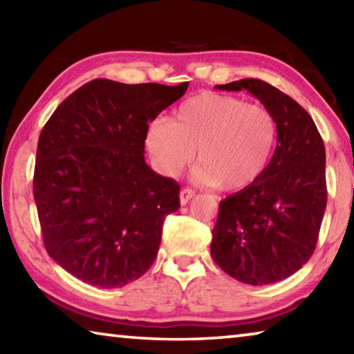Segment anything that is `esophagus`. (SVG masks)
Returning <instances> with one entry per match:
<instances>
[{
	"label": "esophagus",
	"mask_w": 354,
	"mask_h": 354,
	"mask_svg": "<svg viewBox=\"0 0 354 354\" xmlns=\"http://www.w3.org/2000/svg\"><path fill=\"white\" fill-rule=\"evenodd\" d=\"M195 192L192 189H183L181 194H179V200H181V205H187V203L194 198Z\"/></svg>",
	"instance_id": "obj_1"
}]
</instances>
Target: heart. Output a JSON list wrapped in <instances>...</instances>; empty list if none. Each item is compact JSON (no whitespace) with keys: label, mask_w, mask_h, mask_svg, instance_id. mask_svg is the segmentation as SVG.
I'll list each match as a JSON object with an SVG mask.
<instances>
[{"label":"heart","mask_w":354,"mask_h":354,"mask_svg":"<svg viewBox=\"0 0 354 354\" xmlns=\"http://www.w3.org/2000/svg\"><path fill=\"white\" fill-rule=\"evenodd\" d=\"M277 120L261 104L203 92L147 127L145 145L162 175L175 176L196 159L203 183L243 190L267 170L277 145Z\"/></svg>","instance_id":"b5f03b06"}]
</instances>
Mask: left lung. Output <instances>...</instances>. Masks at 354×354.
I'll use <instances>...</instances> for the list:
<instances>
[{
    "label": "left lung",
    "mask_w": 354,
    "mask_h": 354,
    "mask_svg": "<svg viewBox=\"0 0 354 354\" xmlns=\"http://www.w3.org/2000/svg\"><path fill=\"white\" fill-rule=\"evenodd\" d=\"M220 91H248L277 120V148L257 181L220 201L211 254L251 286L289 278L313 256L326 209L325 145L314 120L289 95L261 80Z\"/></svg>",
    "instance_id": "left-lung-1"
}]
</instances>
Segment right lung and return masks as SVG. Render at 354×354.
<instances>
[{
  "label": "right lung",
  "mask_w": 354,
  "mask_h": 354,
  "mask_svg": "<svg viewBox=\"0 0 354 354\" xmlns=\"http://www.w3.org/2000/svg\"><path fill=\"white\" fill-rule=\"evenodd\" d=\"M189 82L93 80L65 98L41 129L34 200L46 253L84 283L115 289L158 254L179 184L145 162L149 123Z\"/></svg>",
  "instance_id": "add662e5"
}]
</instances>
